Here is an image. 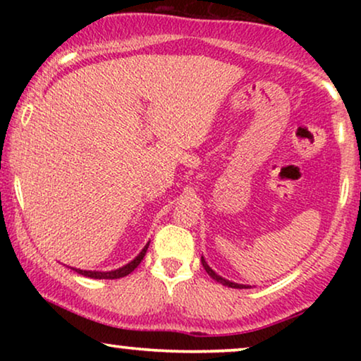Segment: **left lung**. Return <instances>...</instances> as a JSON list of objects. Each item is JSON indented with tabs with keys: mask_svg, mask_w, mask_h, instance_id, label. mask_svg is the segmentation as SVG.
Returning a JSON list of instances; mask_svg holds the SVG:
<instances>
[{
	"mask_svg": "<svg viewBox=\"0 0 361 361\" xmlns=\"http://www.w3.org/2000/svg\"><path fill=\"white\" fill-rule=\"evenodd\" d=\"M202 264H204V268H205V271H207V273H209V276H210V278H214V279L216 281V283H221V284H224V286H228V288H235V289H243V288H245V289H248V288H250V286H245V284H236V283H231V281H228V279L221 278V276H219V274H216V273H215V271H214V269H212V268H210V266L205 263L204 256H202Z\"/></svg>",
	"mask_w": 361,
	"mask_h": 361,
	"instance_id": "1",
	"label": "left lung"
}]
</instances>
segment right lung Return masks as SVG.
<instances>
[{"label": "right lung", "instance_id": "right-lung-1", "mask_svg": "<svg viewBox=\"0 0 361 361\" xmlns=\"http://www.w3.org/2000/svg\"><path fill=\"white\" fill-rule=\"evenodd\" d=\"M147 246H149V243H147L145 248L141 250V253L137 255L136 258L131 261V263H128V264L123 266V268H118L115 271H83V269H77V268H72V269L77 271L78 274L87 276V278H93V279H120V278H125V276L133 273V271L137 268V264L141 263V259L145 258Z\"/></svg>", "mask_w": 361, "mask_h": 361}]
</instances>
